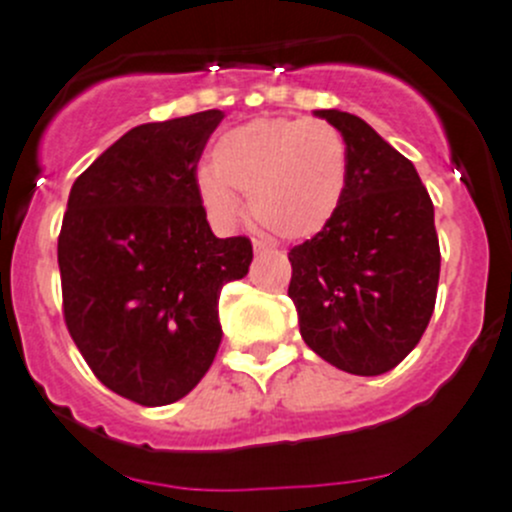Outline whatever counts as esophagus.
Wrapping results in <instances>:
<instances>
[{"mask_svg": "<svg viewBox=\"0 0 512 512\" xmlns=\"http://www.w3.org/2000/svg\"><path fill=\"white\" fill-rule=\"evenodd\" d=\"M252 247H255V255H267V252H272V247L262 240L252 242Z\"/></svg>", "mask_w": 512, "mask_h": 512, "instance_id": "34e87169", "label": "esophagus"}]
</instances>
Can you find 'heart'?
<instances>
[{"label":"heart","instance_id":"obj_1","mask_svg":"<svg viewBox=\"0 0 512 512\" xmlns=\"http://www.w3.org/2000/svg\"><path fill=\"white\" fill-rule=\"evenodd\" d=\"M349 183L342 133L317 118L265 116L230 128L198 170V193L218 225L240 218V193L262 230L299 242L327 230Z\"/></svg>","mask_w":512,"mask_h":512}]
</instances>
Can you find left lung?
I'll list each match as a JSON object with an SVG mask.
<instances>
[{
  "label": "left lung",
  "instance_id": "left-lung-1",
  "mask_svg": "<svg viewBox=\"0 0 512 512\" xmlns=\"http://www.w3.org/2000/svg\"><path fill=\"white\" fill-rule=\"evenodd\" d=\"M344 136L349 183L327 230L289 250V299L307 347L337 369L379 376L421 342L441 250L414 163L359 116L317 111Z\"/></svg>",
  "mask_w": 512,
  "mask_h": 512
}]
</instances>
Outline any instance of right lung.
Returning <instances> with one entry per match:
<instances>
[{
	"label": "right lung",
	"instance_id": "1",
	"mask_svg": "<svg viewBox=\"0 0 512 512\" xmlns=\"http://www.w3.org/2000/svg\"><path fill=\"white\" fill-rule=\"evenodd\" d=\"M223 111L143 123L74 180L59 232L64 322L96 379L141 406L198 386L218 354L220 292L250 237L213 235L198 160Z\"/></svg>",
	"mask_w": 512,
	"mask_h": 512
}]
</instances>
